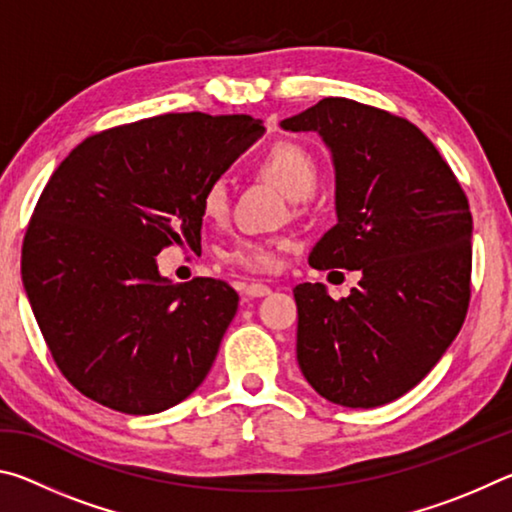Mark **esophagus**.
Wrapping results in <instances>:
<instances>
[{
    "label": "esophagus",
    "mask_w": 512,
    "mask_h": 512,
    "mask_svg": "<svg viewBox=\"0 0 512 512\" xmlns=\"http://www.w3.org/2000/svg\"><path fill=\"white\" fill-rule=\"evenodd\" d=\"M244 293L250 298H264V296H268V293H271V287H268V284H262V282H250L244 287Z\"/></svg>",
    "instance_id": "34e87169"
}]
</instances>
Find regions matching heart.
Returning a JSON list of instances; mask_svg holds the SVG:
<instances>
[{"instance_id": "1", "label": "heart", "mask_w": 512, "mask_h": 512, "mask_svg": "<svg viewBox=\"0 0 512 512\" xmlns=\"http://www.w3.org/2000/svg\"><path fill=\"white\" fill-rule=\"evenodd\" d=\"M255 171L282 189L293 201L307 198L318 185V158L305 144L293 140H277L268 144L253 162ZM201 212L207 221L219 223L228 216L230 196L228 185L221 178L210 180L201 192ZM284 239H253L241 237L221 248L219 259L228 266L244 268L253 273H271L280 266Z\"/></svg>"}]
</instances>
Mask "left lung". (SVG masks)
Returning <instances> with one entry per match:
<instances>
[{
  "mask_svg": "<svg viewBox=\"0 0 512 512\" xmlns=\"http://www.w3.org/2000/svg\"><path fill=\"white\" fill-rule=\"evenodd\" d=\"M318 131L336 167V214L309 255L363 277L348 298L298 284V363L325 400L372 409L429 375L472 293V214L454 171L409 119L327 97L282 121Z\"/></svg>",
  "mask_w": 512,
  "mask_h": 512,
  "instance_id": "1",
  "label": "left lung"
}]
</instances>
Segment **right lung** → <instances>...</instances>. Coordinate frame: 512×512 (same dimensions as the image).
Returning <instances> with one entry per match:
<instances>
[{
  "mask_svg": "<svg viewBox=\"0 0 512 512\" xmlns=\"http://www.w3.org/2000/svg\"><path fill=\"white\" fill-rule=\"evenodd\" d=\"M248 115L167 112L94 133L51 173L22 244V280L58 370L108 409L149 415L207 377L239 296L169 284L155 255L201 248V192L262 135Z\"/></svg>",
  "mask_w": 512,
  "mask_h": 512,
  "instance_id": "1",
  "label": "right lung"
}]
</instances>
